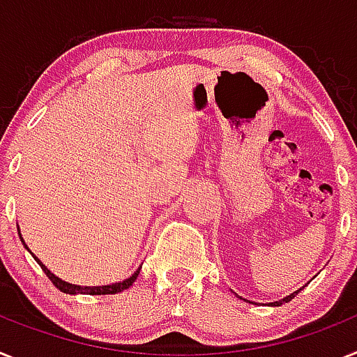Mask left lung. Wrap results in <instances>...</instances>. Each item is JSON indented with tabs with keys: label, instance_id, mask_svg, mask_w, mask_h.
Returning <instances> with one entry per match:
<instances>
[{
	"label": "left lung",
	"instance_id": "8db88e82",
	"mask_svg": "<svg viewBox=\"0 0 357 357\" xmlns=\"http://www.w3.org/2000/svg\"><path fill=\"white\" fill-rule=\"evenodd\" d=\"M300 291H301V289H300ZM300 291L292 292V294H289L287 298H283V300H280V301H274V303H271V305H276V307H278V305H282V303H287V301H291L292 298L296 296V294H298V292H300Z\"/></svg>",
	"mask_w": 357,
	"mask_h": 357
}]
</instances>
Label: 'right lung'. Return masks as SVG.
<instances>
[{
    "label": "right lung",
    "mask_w": 357,
    "mask_h": 357,
    "mask_svg": "<svg viewBox=\"0 0 357 357\" xmlns=\"http://www.w3.org/2000/svg\"><path fill=\"white\" fill-rule=\"evenodd\" d=\"M21 242H23V238H21ZM23 243H25V242H23ZM25 248H26V245H25ZM26 249H29V248H26ZM32 257H33V255H32ZM33 258H36V257H33ZM36 261H38L39 267L45 271V274L48 276V280H50V282L54 283V285H56V287L59 289L61 292H66V294H117V292H121V291H124V289L130 287V285H132V283L137 280L139 273H141V267H139V269H137L135 273L130 276V278L124 280V282H121V283H112V285H102V287H79V285H72V283L63 282L61 278H57L56 274H52L50 271H48L47 267L43 266L41 261L38 260V258H36Z\"/></svg>",
    "instance_id": "right-lung-1"
}]
</instances>
